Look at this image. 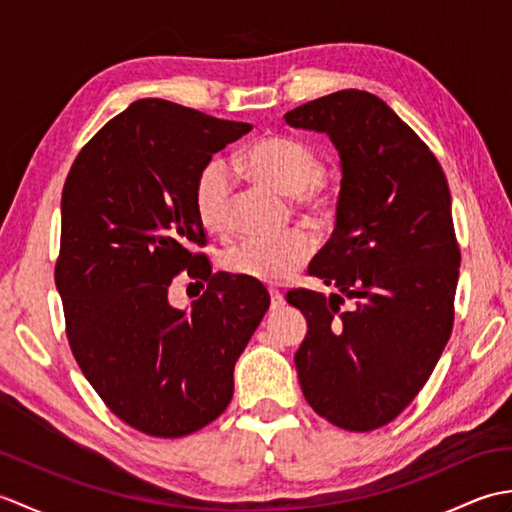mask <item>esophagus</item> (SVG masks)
<instances>
[{"mask_svg": "<svg viewBox=\"0 0 512 512\" xmlns=\"http://www.w3.org/2000/svg\"><path fill=\"white\" fill-rule=\"evenodd\" d=\"M268 292H270V308H273V310H279L281 306H284V292H281V290H275V288H270Z\"/></svg>", "mask_w": 512, "mask_h": 512, "instance_id": "34e87169", "label": "esophagus"}]
</instances>
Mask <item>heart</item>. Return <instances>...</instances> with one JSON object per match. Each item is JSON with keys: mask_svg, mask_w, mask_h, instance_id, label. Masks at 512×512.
Segmentation results:
<instances>
[{"mask_svg": "<svg viewBox=\"0 0 512 512\" xmlns=\"http://www.w3.org/2000/svg\"><path fill=\"white\" fill-rule=\"evenodd\" d=\"M239 167L246 176L281 195H292L297 209L317 220L332 215L336 193L325 180L323 158L317 147L295 136L273 134L250 145ZM233 180L224 160H211L193 182V209L200 224L211 233H226L233 224ZM314 253V239L303 228L279 237H248L231 246L222 264L235 277L262 284H281Z\"/></svg>", "mask_w": 512, "mask_h": 512, "instance_id": "obj_1", "label": "heart"}]
</instances>
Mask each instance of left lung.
<instances>
[{"label": "left lung", "instance_id": "left-lung-1", "mask_svg": "<svg viewBox=\"0 0 512 512\" xmlns=\"http://www.w3.org/2000/svg\"><path fill=\"white\" fill-rule=\"evenodd\" d=\"M284 118L328 134L343 167L336 228L308 268L341 295H286L308 319L295 354L301 391L334 427L374 431L418 396L453 330L460 246L449 184L429 147L374 94L341 90ZM343 296L352 311L338 308Z\"/></svg>", "mask_w": 512, "mask_h": 512}]
</instances>
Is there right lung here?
I'll use <instances>...</instances> for the list:
<instances>
[{"label": "right lung", "instance_id": "right-lung-1", "mask_svg": "<svg viewBox=\"0 0 512 512\" xmlns=\"http://www.w3.org/2000/svg\"><path fill=\"white\" fill-rule=\"evenodd\" d=\"M250 129L143 99L90 138L65 178L54 284L70 350L114 416L147 436L182 438L220 416L270 306L257 281L213 273L193 209L195 176ZM182 269L207 284L191 311L168 303Z\"/></svg>", "mask_w": 512, "mask_h": 512}]
</instances>
